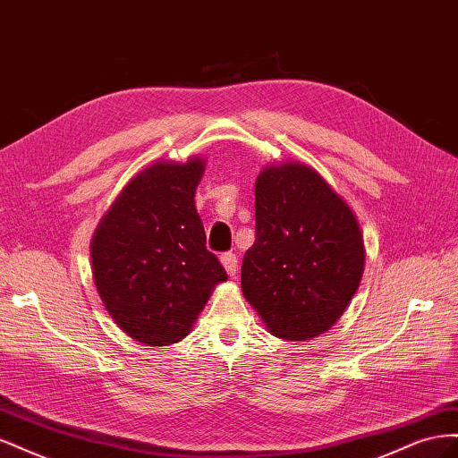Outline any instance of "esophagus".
I'll list each match as a JSON object with an SVG mask.
<instances>
[{
    "label": "esophagus",
    "mask_w": 458,
    "mask_h": 458,
    "mask_svg": "<svg viewBox=\"0 0 458 458\" xmlns=\"http://www.w3.org/2000/svg\"><path fill=\"white\" fill-rule=\"evenodd\" d=\"M221 263H224V267H225V271H227V275H229V276H234V275H237V271H239L237 254H233V252L221 254Z\"/></svg>",
    "instance_id": "1"
}]
</instances>
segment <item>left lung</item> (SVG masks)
Returning a JSON list of instances; mask_svg holds the SVG:
<instances>
[{
    "instance_id": "obj_1",
    "label": "left lung",
    "mask_w": 458,
    "mask_h": 458,
    "mask_svg": "<svg viewBox=\"0 0 458 458\" xmlns=\"http://www.w3.org/2000/svg\"><path fill=\"white\" fill-rule=\"evenodd\" d=\"M365 269L352 208L313 168L267 165L256 179V241L241 271L244 298L276 338L311 340L348 308Z\"/></svg>"
}]
</instances>
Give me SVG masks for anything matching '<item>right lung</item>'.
<instances>
[{
	"instance_id": "add662e5",
	"label": "right lung",
	"mask_w": 458,
	"mask_h": 458,
	"mask_svg": "<svg viewBox=\"0 0 458 458\" xmlns=\"http://www.w3.org/2000/svg\"><path fill=\"white\" fill-rule=\"evenodd\" d=\"M204 160L155 162L123 187L91 241L93 281L113 321L143 345L183 340L227 273L206 250L195 206Z\"/></svg>"
}]
</instances>
